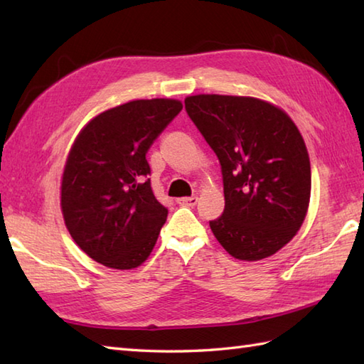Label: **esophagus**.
Returning a JSON list of instances; mask_svg holds the SVG:
<instances>
[{
    "label": "esophagus",
    "mask_w": 364,
    "mask_h": 364,
    "mask_svg": "<svg viewBox=\"0 0 364 364\" xmlns=\"http://www.w3.org/2000/svg\"><path fill=\"white\" fill-rule=\"evenodd\" d=\"M198 202V197H181L176 200V203L180 206H196Z\"/></svg>",
    "instance_id": "obj_1"
}]
</instances>
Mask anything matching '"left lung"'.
I'll use <instances>...</instances> for the list:
<instances>
[{"instance_id":"left-lung-1","label":"left lung","mask_w":364,"mask_h":364,"mask_svg":"<svg viewBox=\"0 0 364 364\" xmlns=\"http://www.w3.org/2000/svg\"><path fill=\"white\" fill-rule=\"evenodd\" d=\"M186 112L218 154L225 210L210 222L231 257L267 258L305 220L311 167L300 131L280 107L252 97L194 95Z\"/></svg>"}]
</instances>
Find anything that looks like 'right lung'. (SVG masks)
<instances>
[{
	"mask_svg": "<svg viewBox=\"0 0 364 364\" xmlns=\"http://www.w3.org/2000/svg\"><path fill=\"white\" fill-rule=\"evenodd\" d=\"M181 109L178 100H134L97 115L76 137L60 208L73 241L100 264L134 269L156 244L168 211L153 194L145 154Z\"/></svg>",
	"mask_w": 364,
	"mask_h": 364,
	"instance_id": "right-lung-1",
	"label": "right lung"
}]
</instances>
